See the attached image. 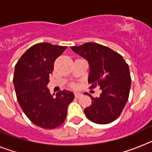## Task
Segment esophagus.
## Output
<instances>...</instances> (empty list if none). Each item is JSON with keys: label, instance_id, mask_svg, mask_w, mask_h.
Returning a JSON list of instances; mask_svg holds the SVG:
<instances>
[{"label": "esophagus", "instance_id": "obj_1", "mask_svg": "<svg viewBox=\"0 0 152 152\" xmlns=\"http://www.w3.org/2000/svg\"><path fill=\"white\" fill-rule=\"evenodd\" d=\"M80 96H81V94H80V93H79V92H75V97H76V98H79Z\"/></svg>", "mask_w": 152, "mask_h": 152}]
</instances>
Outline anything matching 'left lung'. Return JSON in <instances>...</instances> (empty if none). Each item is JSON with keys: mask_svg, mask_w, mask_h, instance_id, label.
Listing matches in <instances>:
<instances>
[{"mask_svg": "<svg viewBox=\"0 0 152 152\" xmlns=\"http://www.w3.org/2000/svg\"><path fill=\"white\" fill-rule=\"evenodd\" d=\"M72 50L88 61L91 88L96 85L102 93L93 97L90 107L84 109L85 116L97 124H108L117 119L128 101L131 77L128 64L122 56L107 46L87 42Z\"/></svg>", "mask_w": 152, "mask_h": 152, "instance_id": "8db88e82", "label": "left lung"}]
</instances>
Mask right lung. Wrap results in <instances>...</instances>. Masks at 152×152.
<instances>
[{
  "mask_svg": "<svg viewBox=\"0 0 152 152\" xmlns=\"http://www.w3.org/2000/svg\"><path fill=\"white\" fill-rule=\"evenodd\" d=\"M66 49L47 42L36 44L15 65L13 81L19 104L29 120L41 128L52 129L62 124L68 104L75 98L67 90L54 97L47 88L55 61Z\"/></svg>",
  "mask_w": 152,
  "mask_h": 152,
  "instance_id": "add662e5",
  "label": "right lung"
}]
</instances>
